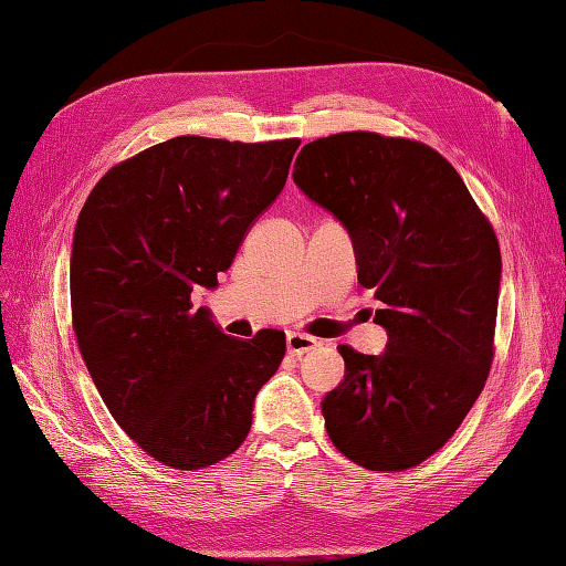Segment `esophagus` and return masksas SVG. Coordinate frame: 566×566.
I'll list each match as a JSON object with an SVG mask.
<instances>
[{"instance_id": "obj_1", "label": "esophagus", "mask_w": 566, "mask_h": 566, "mask_svg": "<svg viewBox=\"0 0 566 566\" xmlns=\"http://www.w3.org/2000/svg\"><path fill=\"white\" fill-rule=\"evenodd\" d=\"M285 347L290 354H304V352H312L316 347V339L310 335H302V333H287Z\"/></svg>"}]
</instances>
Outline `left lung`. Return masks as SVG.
Listing matches in <instances>:
<instances>
[{"label": "left lung", "instance_id": "8db88e82", "mask_svg": "<svg viewBox=\"0 0 566 566\" xmlns=\"http://www.w3.org/2000/svg\"><path fill=\"white\" fill-rule=\"evenodd\" d=\"M293 179L347 229L358 283L375 287L382 354L347 345L321 413L356 465L416 468L458 430L493 361L501 248L468 186L430 146L373 132L306 144Z\"/></svg>", "mask_w": 566, "mask_h": 566}]
</instances>
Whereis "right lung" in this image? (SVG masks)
<instances>
[{"label":"right lung","mask_w":566,"mask_h":566,"mask_svg":"<svg viewBox=\"0 0 566 566\" xmlns=\"http://www.w3.org/2000/svg\"><path fill=\"white\" fill-rule=\"evenodd\" d=\"M300 139L177 136L101 179L77 217L71 304L77 345L117 424L177 470L245 441L285 335L238 339L193 312L283 191Z\"/></svg>","instance_id":"add662e5"}]
</instances>
